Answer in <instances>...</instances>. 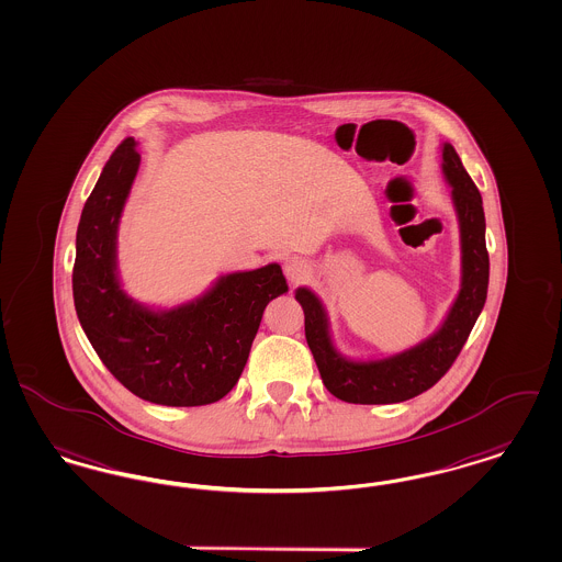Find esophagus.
Masks as SVG:
<instances>
[{
	"label": "esophagus",
	"instance_id": "34e87169",
	"mask_svg": "<svg viewBox=\"0 0 562 562\" xmlns=\"http://www.w3.org/2000/svg\"><path fill=\"white\" fill-rule=\"evenodd\" d=\"M283 272L288 277V281L297 285V283H304L308 277H311V265L304 260V258H297V256H291L285 260L283 265Z\"/></svg>",
	"mask_w": 562,
	"mask_h": 562
}]
</instances>
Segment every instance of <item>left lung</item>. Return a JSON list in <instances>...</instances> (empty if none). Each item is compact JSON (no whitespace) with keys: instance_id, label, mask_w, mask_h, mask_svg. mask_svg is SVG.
Masks as SVG:
<instances>
[{"instance_id":"1","label":"left lung","mask_w":562,"mask_h":562,"mask_svg":"<svg viewBox=\"0 0 562 562\" xmlns=\"http://www.w3.org/2000/svg\"><path fill=\"white\" fill-rule=\"evenodd\" d=\"M441 172L452 188L460 227V291L441 327L411 350L381 358L352 360L333 344L329 318L308 288H297L304 329L325 387L350 404H395L427 392L448 373L483 311L490 283L485 248V214L477 186L469 177L452 144L441 147Z\"/></svg>"}]
</instances>
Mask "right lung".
Masks as SVG:
<instances>
[{"mask_svg": "<svg viewBox=\"0 0 562 562\" xmlns=\"http://www.w3.org/2000/svg\"><path fill=\"white\" fill-rule=\"evenodd\" d=\"M142 156L133 137L114 149L85 202L72 295L93 350L128 392L162 406H204L239 381L262 312L288 291L279 265L231 272L204 295L154 311L121 288L116 235Z\"/></svg>", "mask_w": 562, "mask_h": 562, "instance_id": "1", "label": "right lung"}]
</instances>
